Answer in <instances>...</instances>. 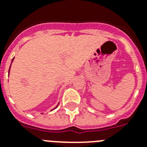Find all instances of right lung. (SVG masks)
Segmentation results:
<instances>
[{
	"instance_id": "add662e5",
	"label": "right lung",
	"mask_w": 147,
	"mask_h": 147,
	"mask_svg": "<svg viewBox=\"0 0 147 147\" xmlns=\"http://www.w3.org/2000/svg\"><path fill=\"white\" fill-rule=\"evenodd\" d=\"M13 59H14V58H13V59H12V62H11V63H12V62H13ZM10 65H11V64H10ZM10 69H9V72H10ZM57 107H58V105H57ZM55 107V108H56V107ZM55 108H54V109H55ZM54 109H53V110H54Z\"/></svg>"
}]
</instances>
